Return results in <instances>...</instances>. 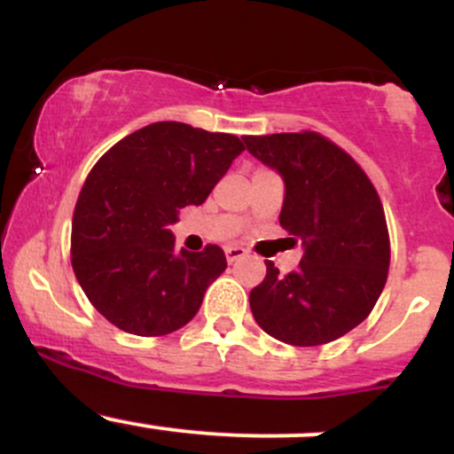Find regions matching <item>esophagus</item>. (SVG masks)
<instances>
[{
  "label": "esophagus",
  "instance_id": "34e87169",
  "mask_svg": "<svg viewBox=\"0 0 454 454\" xmlns=\"http://www.w3.org/2000/svg\"><path fill=\"white\" fill-rule=\"evenodd\" d=\"M245 249L243 247H226V260L228 262H237V260H241V258H245Z\"/></svg>",
  "mask_w": 454,
  "mask_h": 454
}]
</instances>
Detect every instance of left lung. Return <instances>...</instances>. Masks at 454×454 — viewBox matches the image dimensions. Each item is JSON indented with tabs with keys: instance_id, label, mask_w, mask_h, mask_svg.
<instances>
[{
	"instance_id": "1",
	"label": "left lung",
	"mask_w": 454,
	"mask_h": 454,
	"mask_svg": "<svg viewBox=\"0 0 454 454\" xmlns=\"http://www.w3.org/2000/svg\"><path fill=\"white\" fill-rule=\"evenodd\" d=\"M243 140L284 179L279 223L305 249L288 275L267 262V278L249 293L252 314L264 333L290 346L340 340L372 314L388 278V228L376 187L317 132Z\"/></svg>"
}]
</instances>
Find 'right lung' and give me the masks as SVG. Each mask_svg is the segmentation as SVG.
Here are the masks:
<instances>
[{"instance_id":"1","label":"right lung","mask_w":454,"mask_h":454,"mask_svg":"<svg viewBox=\"0 0 454 454\" xmlns=\"http://www.w3.org/2000/svg\"><path fill=\"white\" fill-rule=\"evenodd\" d=\"M232 134L158 121L113 145L93 166L72 217V269L111 325L168 335L200 309L226 269L217 245L175 252L179 209L202 205L241 153Z\"/></svg>"}]
</instances>
